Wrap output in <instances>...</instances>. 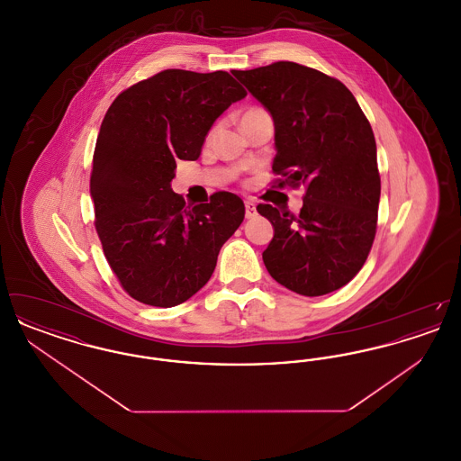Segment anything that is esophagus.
<instances>
[{"label": "esophagus", "instance_id": "34e87169", "mask_svg": "<svg viewBox=\"0 0 461 461\" xmlns=\"http://www.w3.org/2000/svg\"><path fill=\"white\" fill-rule=\"evenodd\" d=\"M256 214H258L256 203H254L252 200H245V218H247V220H252Z\"/></svg>", "mask_w": 461, "mask_h": 461}]
</instances>
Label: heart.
Returning <instances> with one entry per match:
<instances>
[{
    "mask_svg": "<svg viewBox=\"0 0 461 461\" xmlns=\"http://www.w3.org/2000/svg\"><path fill=\"white\" fill-rule=\"evenodd\" d=\"M256 112H263V110H261V109L247 110V112H245V113H243V115H247V113H256Z\"/></svg>",
    "mask_w": 461,
    "mask_h": 461,
    "instance_id": "1",
    "label": "heart"
}]
</instances>
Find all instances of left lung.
Masks as SVG:
<instances>
[{"instance_id":"left-lung-1","label":"left lung","mask_w":461,"mask_h":461,"mask_svg":"<svg viewBox=\"0 0 461 461\" xmlns=\"http://www.w3.org/2000/svg\"><path fill=\"white\" fill-rule=\"evenodd\" d=\"M275 122L278 186H306L299 216L259 203L275 235L267 273L288 290L318 297L349 284L372 249L380 176L372 126L340 81L294 62L233 70Z\"/></svg>"}]
</instances>
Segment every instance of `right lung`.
Instances as JSON below:
<instances>
[{
    "label": "right lung",
    "instance_id": "obj_1",
    "mask_svg": "<svg viewBox=\"0 0 461 461\" xmlns=\"http://www.w3.org/2000/svg\"><path fill=\"white\" fill-rule=\"evenodd\" d=\"M245 96L228 72L169 68L122 91L107 110L89 194L104 254L132 299L177 306L212 276L245 205L218 192L188 207L171 181L176 160H197L216 119Z\"/></svg>",
    "mask_w": 461,
    "mask_h": 461
}]
</instances>
